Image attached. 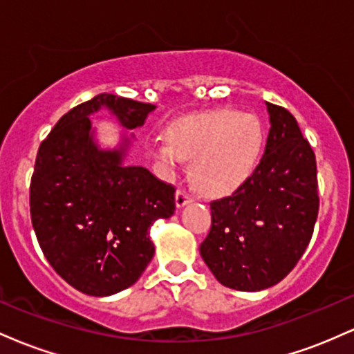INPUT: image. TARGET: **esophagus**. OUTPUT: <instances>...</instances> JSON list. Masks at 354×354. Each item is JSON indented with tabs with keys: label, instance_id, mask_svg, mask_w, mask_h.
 Returning a JSON list of instances; mask_svg holds the SVG:
<instances>
[{
	"label": "esophagus",
	"instance_id": "34e87169",
	"mask_svg": "<svg viewBox=\"0 0 354 354\" xmlns=\"http://www.w3.org/2000/svg\"><path fill=\"white\" fill-rule=\"evenodd\" d=\"M191 201H193V198H191L186 191H183V189L176 191V206L178 208H183V206H186Z\"/></svg>",
	"mask_w": 354,
	"mask_h": 354
}]
</instances>
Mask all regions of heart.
<instances>
[{
	"instance_id": "obj_1",
	"label": "heart",
	"mask_w": 354,
	"mask_h": 354,
	"mask_svg": "<svg viewBox=\"0 0 354 354\" xmlns=\"http://www.w3.org/2000/svg\"><path fill=\"white\" fill-rule=\"evenodd\" d=\"M263 141V128L253 115L213 109L173 121L166 140L149 141V153L166 174H174L180 160L189 161V178L198 189L228 194L253 174Z\"/></svg>"
}]
</instances>
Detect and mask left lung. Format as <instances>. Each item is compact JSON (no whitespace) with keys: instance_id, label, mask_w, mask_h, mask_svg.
<instances>
[{"instance_id":"left-lung-1","label":"left lung","mask_w":354,"mask_h":354,"mask_svg":"<svg viewBox=\"0 0 354 354\" xmlns=\"http://www.w3.org/2000/svg\"><path fill=\"white\" fill-rule=\"evenodd\" d=\"M266 108L265 154L231 196L211 203V230L200 246L214 278L238 291L281 281L310 245L318 218L315 153L288 109Z\"/></svg>"}]
</instances>
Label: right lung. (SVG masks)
I'll use <instances>...</instances> for the list:
<instances>
[{
	"label": "right lung",
	"mask_w": 354,
	"mask_h": 354,
	"mask_svg": "<svg viewBox=\"0 0 354 354\" xmlns=\"http://www.w3.org/2000/svg\"><path fill=\"white\" fill-rule=\"evenodd\" d=\"M103 108L135 129L156 106L101 93L70 109L39 145L30 186L43 254L89 296H111L138 281L154 254L149 228L176 208L171 185L143 166L123 165L128 138L113 149L96 143L89 116Z\"/></svg>",
	"instance_id": "1"
}]
</instances>
